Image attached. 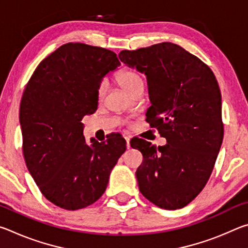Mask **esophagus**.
<instances>
[{
    "label": "esophagus",
    "instance_id": "esophagus-1",
    "mask_svg": "<svg viewBox=\"0 0 248 248\" xmlns=\"http://www.w3.org/2000/svg\"><path fill=\"white\" fill-rule=\"evenodd\" d=\"M124 139H125V142H127V149H130V139L128 137H125Z\"/></svg>",
    "mask_w": 248,
    "mask_h": 248
}]
</instances>
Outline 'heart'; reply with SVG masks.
I'll list each match as a JSON object with an SVG mask.
<instances>
[{"label": "heart", "instance_id": "b5f03b06", "mask_svg": "<svg viewBox=\"0 0 248 248\" xmlns=\"http://www.w3.org/2000/svg\"><path fill=\"white\" fill-rule=\"evenodd\" d=\"M117 81L123 86V89L128 92L129 94H132V92L138 89V87L143 86V79L140 77V74H138L136 71L131 69H124L123 71L117 74ZM106 92V87L102 83L97 89V98L102 99L103 96Z\"/></svg>", "mask_w": 248, "mask_h": 248}]
</instances>
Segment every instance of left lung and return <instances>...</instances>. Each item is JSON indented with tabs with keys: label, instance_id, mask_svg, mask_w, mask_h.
I'll return each instance as SVG.
<instances>
[{
	"label": "left lung",
	"instance_id": "obj_1",
	"mask_svg": "<svg viewBox=\"0 0 248 248\" xmlns=\"http://www.w3.org/2000/svg\"><path fill=\"white\" fill-rule=\"evenodd\" d=\"M119 59L146 75V121L167 141L130 142L143 155L139 190L159 208H184L203 189L223 140L219 84L199 58L171 43L123 50Z\"/></svg>",
	"mask_w": 248,
	"mask_h": 248
}]
</instances>
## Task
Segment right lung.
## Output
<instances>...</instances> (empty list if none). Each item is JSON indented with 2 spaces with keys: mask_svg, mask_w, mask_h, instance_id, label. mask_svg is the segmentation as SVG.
<instances>
[{
  "mask_svg": "<svg viewBox=\"0 0 248 248\" xmlns=\"http://www.w3.org/2000/svg\"><path fill=\"white\" fill-rule=\"evenodd\" d=\"M119 65L110 50L69 43L40 62L25 87L19 108L25 162L41 194L58 207L78 210L98 200L124 153L120 137L87 143L81 123L97 109L103 78Z\"/></svg>",
  "mask_w": 248,
  "mask_h": 248,
  "instance_id": "obj_1",
  "label": "right lung"
}]
</instances>
